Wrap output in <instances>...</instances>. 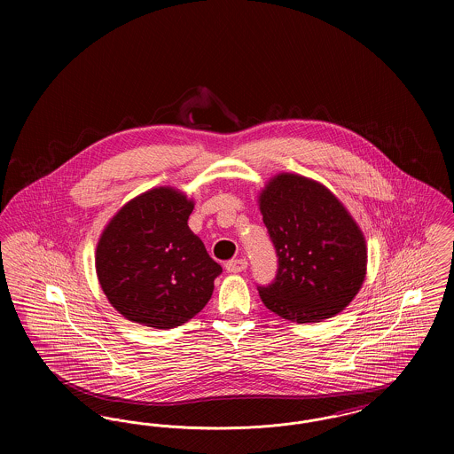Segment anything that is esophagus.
I'll list each match as a JSON object with an SVG mask.
<instances>
[{
  "label": "esophagus",
  "instance_id": "1",
  "mask_svg": "<svg viewBox=\"0 0 454 454\" xmlns=\"http://www.w3.org/2000/svg\"><path fill=\"white\" fill-rule=\"evenodd\" d=\"M224 267H226L228 272L238 274V272H243V270L248 267V262L245 259H233L230 260V262H226Z\"/></svg>",
  "mask_w": 454,
  "mask_h": 454
}]
</instances>
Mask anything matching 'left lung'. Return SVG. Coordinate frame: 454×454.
Returning a JSON list of instances; mask_svg holds the SVG:
<instances>
[{
	"label": "left lung",
	"mask_w": 454,
	"mask_h": 454,
	"mask_svg": "<svg viewBox=\"0 0 454 454\" xmlns=\"http://www.w3.org/2000/svg\"><path fill=\"white\" fill-rule=\"evenodd\" d=\"M278 257L274 281L257 286L263 304L286 320L317 324L342 311L366 276V241L322 184L282 173L260 195Z\"/></svg>",
	"instance_id": "8db88e82"
}]
</instances>
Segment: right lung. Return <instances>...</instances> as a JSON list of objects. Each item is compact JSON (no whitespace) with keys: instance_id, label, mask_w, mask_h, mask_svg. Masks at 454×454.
Masks as SVG:
<instances>
[{"instance_id":"1","label":"right lung","mask_w":454,"mask_h":454,"mask_svg":"<svg viewBox=\"0 0 454 454\" xmlns=\"http://www.w3.org/2000/svg\"><path fill=\"white\" fill-rule=\"evenodd\" d=\"M192 200L170 187L128 202L97 247L95 265L110 304L130 322L180 326L211 300L223 272L187 221Z\"/></svg>"}]
</instances>
